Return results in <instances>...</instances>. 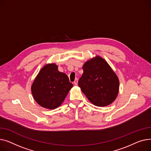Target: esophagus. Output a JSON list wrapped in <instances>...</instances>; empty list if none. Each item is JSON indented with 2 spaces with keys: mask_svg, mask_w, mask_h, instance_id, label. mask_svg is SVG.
<instances>
[{
  "mask_svg": "<svg viewBox=\"0 0 151 151\" xmlns=\"http://www.w3.org/2000/svg\"><path fill=\"white\" fill-rule=\"evenodd\" d=\"M73 84L75 85H77V84H78V79H77V78H76L74 82H73Z\"/></svg>",
  "mask_w": 151,
  "mask_h": 151,
  "instance_id": "obj_1",
  "label": "esophagus"
}]
</instances>
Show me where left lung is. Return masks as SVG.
<instances>
[{
  "label": "left lung",
  "instance_id": "obj_1",
  "mask_svg": "<svg viewBox=\"0 0 151 151\" xmlns=\"http://www.w3.org/2000/svg\"><path fill=\"white\" fill-rule=\"evenodd\" d=\"M78 85L88 99L98 107L111 104L119 92V79L110 65L99 56L87 61Z\"/></svg>",
  "mask_w": 151,
  "mask_h": 151
}]
</instances>
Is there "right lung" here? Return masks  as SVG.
<instances>
[{"instance_id": "obj_1", "label": "right lung", "mask_w": 151, "mask_h": 151, "mask_svg": "<svg viewBox=\"0 0 151 151\" xmlns=\"http://www.w3.org/2000/svg\"><path fill=\"white\" fill-rule=\"evenodd\" d=\"M73 85L67 75L58 70L54 63L44 66L32 85L33 98L41 107L55 109L63 103Z\"/></svg>"}]
</instances>
